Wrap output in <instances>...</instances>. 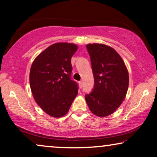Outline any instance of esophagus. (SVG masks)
I'll list each match as a JSON object with an SVG mask.
<instances>
[{"label": "esophagus", "instance_id": "obj_1", "mask_svg": "<svg viewBox=\"0 0 157 157\" xmlns=\"http://www.w3.org/2000/svg\"><path fill=\"white\" fill-rule=\"evenodd\" d=\"M78 84H79V87H80L81 89V88L83 87V81H79V82H78Z\"/></svg>", "mask_w": 157, "mask_h": 157}]
</instances>
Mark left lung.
I'll return each instance as SVG.
<instances>
[{"label": "left lung", "instance_id": "1", "mask_svg": "<svg viewBox=\"0 0 157 157\" xmlns=\"http://www.w3.org/2000/svg\"><path fill=\"white\" fill-rule=\"evenodd\" d=\"M94 78V89L85 96L94 114L104 117L113 113L126 97L128 73L119 53L109 46L86 45Z\"/></svg>", "mask_w": 157, "mask_h": 157}]
</instances>
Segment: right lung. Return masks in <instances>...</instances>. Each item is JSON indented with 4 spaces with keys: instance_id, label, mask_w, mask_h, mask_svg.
I'll list each match as a JSON object with an SVG mask.
<instances>
[{
    "instance_id": "add662e5",
    "label": "right lung",
    "mask_w": 157,
    "mask_h": 157,
    "mask_svg": "<svg viewBox=\"0 0 157 157\" xmlns=\"http://www.w3.org/2000/svg\"><path fill=\"white\" fill-rule=\"evenodd\" d=\"M77 48L73 44H54L40 53L31 65L30 86L34 99L53 117L66 115L78 94V84L71 78V59Z\"/></svg>"
}]
</instances>
